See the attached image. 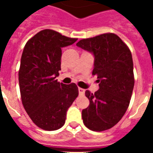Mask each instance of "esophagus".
<instances>
[{"label":"esophagus","mask_w":153,"mask_h":153,"mask_svg":"<svg viewBox=\"0 0 153 153\" xmlns=\"http://www.w3.org/2000/svg\"><path fill=\"white\" fill-rule=\"evenodd\" d=\"M79 94L83 95L84 94H85V90L82 88H80V87H79Z\"/></svg>","instance_id":"esophagus-1"}]
</instances>
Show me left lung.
Masks as SVG:
<instances>
[{
	"label": "left lung",
	"instance_id": "left-lung-1",
	"mask_svg": "<svg viewBox=\"0 0 153 153\" xmlns=\"http://www.w3.org/2000/svg\"><path fill=\"white\" fill-rule=\"evenodd\" d=\"M76 45L94 55L92 74L99 82L95 93H85L90 105L82 111V121L91 130H106L122 118L129 105L134 86L132 54L114 33L81 39Z\"/></svg>",
	"mask_w": 153,
	"mask_h": 153
}]
</instances>
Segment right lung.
Masks as SVG:
<instances>
[{
    "instance_id": "right-lung-1",
    "label": "right lung",
    "mask_w": 153,
    "mask_h": 153,
    "mask_svg": "<svg viewBox=\"0 0 153 153\" xmlns=\"http://www.w3.org/2000/svg\"><path fill=\"white\" fill-rule=\"evenodd\" d=\"M77 39L51 29L42 30L27 42L19 70L20 95L25 109L42 129L54 131L65 124L67 109L79 95L74 83L57 81L62 48Z\"/></svg>"
}]
</instances>
